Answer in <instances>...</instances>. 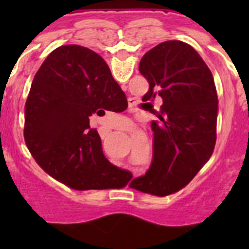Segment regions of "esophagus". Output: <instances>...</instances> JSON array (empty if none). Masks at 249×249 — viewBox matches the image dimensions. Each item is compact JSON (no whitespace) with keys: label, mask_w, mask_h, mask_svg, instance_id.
I'll return each mask as SVG.
<instances>
[{"label":"esophagus","mask_w":249,"mask_h":249,"mask_svg":"<svg viewBox=\"0 0 249 249\" xmlns=\"http://www.w3.org/2000/svg\"><path fill=\"white\" fill-rule=\"evenodd\" d=\"M135 105V102H133V100L132 98H129V107H132V106Z\"/></svg>","instance_id":"1"}]
</instances>
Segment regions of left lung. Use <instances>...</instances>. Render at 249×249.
I'll return each instance as SVG.
<instances>
[{
    "instance_id": "left-lung-1",
    "label": "left lung",
    "mask_w": 249,
    "mask_h": 249,
    "mask_svg": "<svg viewBox=\"0 0 249 249\" xmlns=\"http://www.w3.org/2000/svg\"><path fill=\"white\" fill-rule=\"evenodd\" d=\"M141 74L149 89L142 101L163 100L153 109V160L147 173L129 187L151 195H172L192 181L212 156L218 97L212 72L192 46L166 41L142 57Z\"/></svg>"
}]
</instances>
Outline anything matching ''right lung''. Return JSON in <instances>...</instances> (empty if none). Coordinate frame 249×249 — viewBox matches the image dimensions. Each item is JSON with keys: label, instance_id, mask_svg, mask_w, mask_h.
Instances as JSON below:
<instances>
[{"label": "right lung", "instance_id": "1", "mask_svg": "<svg viewBox=\"0 0 249 249\" xmlns=\"http://www.w3.org/2000/svg\"><path fill=\"white\" fill-rule=\"evenodd\" d=\"M127 98L105 59L87 47L61 46L43 61L25 106V141L46 173L72 190L122 188L132 175L103 156L89 117L122 112Z\"/></svg>", "mask_w": 249, "mask_h": 249}]
</instances>
